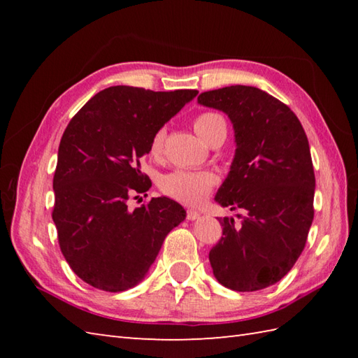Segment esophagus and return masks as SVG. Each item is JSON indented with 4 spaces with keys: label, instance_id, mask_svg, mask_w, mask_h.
Wrapping results in <instances>:
<instances>
[{
    "label": "esophagus",
    "instance_id": "1",
    "mask_svg": "<svg viewBox=\"0 0 358 358\" xmlns=\"http://www.w3.org/2000/svg\"><path fill=\"white\" fill-rule=\"evenodd\" d=\"M186 218L191 220V222H194V220H199L200 218V212L199 210H194V209H189L186 212Z\"/></svg>",
    "mask_w": 358,
    "mask_h": 358
}]
</instances>
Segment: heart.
Wrapping results in <instances>:
<instances>
[{"instance_id": "b5f03b06", "label": "heart", "mask_w": 358, "mask_h": 358, "mask_svg": "<svg viewBox=\"0 0 358 358\" xmlns=\"http://www.w3.org/2000/svg\"><path fill=\"white\" fill-rule=\"evenodd\" d=\"M226 129L224 118L215 112H204L194 120V129L204 141H209L210 135L217 129ZM166 140V129L162 127L150 140V154L158 157L163 152ZM217 185V175L209 171H175L167 173L162 180V191L185 204H199L210 194Z\"/></svg>"}]
</instances>
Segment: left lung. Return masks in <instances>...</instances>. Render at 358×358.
Segmentation results:
<instances>
[{
  "label": "left lung",
  "instance_id": "obj_1",
  "mask_svg": "<svg viewBox=\"0 0 358 358\" xmlns=\"http://www.w3.org/2000/svg\"><path fill=\"white\" fill-rule=\"evenodd\" d=\"M199 103L231 120L237 149L215 201L245 212L238 224L220 218L223 237L209 252L212 271L232 291H260L292 269L313 224L315 175L308 136L286 104L252 86L209 90Z\"/></svg>",
  "mask_w": 358,
  "mask_h": 358
}]
</instances>
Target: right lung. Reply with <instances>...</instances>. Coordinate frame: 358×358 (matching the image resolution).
<instances>
[{
  "label": "right lung",
  "instance_id": "obj_1",
  "mask_svg": "<svg viewBox=\"0 0 358 358\" xmlns=\"http://www.w3.org/2000/svg\"><path fill=\"white\" fill-rule=\"evenodd\" d=\"M196 94L112 86L67 124L53 175L52 218L66 262L87 285L108 292L138 285L166 235L186 218L183 206L167 196L134 210L127 200L152 186L140 166L152 136Z\"/></svg>",
  "mask_w": 358,
  "mask_h": 358
}]
</instances>
